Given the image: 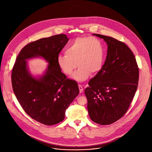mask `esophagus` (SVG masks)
I'll use <instances>...</instances> for the list:
<instances>
[{
    "label": "esophagus",
    "mask_w": 152,
    "mask_h": 152,
    "mask_svg": "<svg viewBox=\"0 0 152 152\" xmlns=\"http://www.w3.org/2000/svg\"><path fill=\"white\" fill-rule=\"evenodd\" d=\"M78 86H79V92H80V93H82V92H83V87L82 86V85H78Z\"/></svg>",
    "instance_id": "obj_1"
}]
</instances>
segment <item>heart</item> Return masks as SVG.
I'll return each mask as SVG.
<instances>
[{
  "label": "heart",
  "mask_w": 152,
  "mask_h": 152,
  "mask_svg": "<svg viewBox=\"0 0 152 152\" xmlns=\"http://www.w3.org/2000/svg\"><path fill=\"white\" fill-rule=\"evenodd\" d=\"M105 49L100 39L93 37L76 38L65 50V55L57 57L61 70L71 75L77 66L73 78L78 81L87 79L91 74L98 73L103 68Z\"/></svg>",
  "instance_id": "1"
}]
</instances>
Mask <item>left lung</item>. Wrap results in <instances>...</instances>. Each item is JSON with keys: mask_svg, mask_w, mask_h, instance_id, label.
<instances>
[{"mask_svg": "<svg viewBox=\"0 0 152 152\" xmlns=\"http://www.w3.org/2000/svg\"><path fill=\"white\" fill-rule=\"evenodd\" d=\"M107 45L102 69L85 90L90 118L101 125L111 124L127 112L137 89L139 68L135 57L122 41L94 34Z\"/></svg>", "mask_w": 152, "mask_h": 152, "instance_id": "left-lung-1", "label": "left lung"}]
</instances>
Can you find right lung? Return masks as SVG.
I'll return each mask as SVG.
<instances>
[{
  "mask_svg": "<svg viewBox=\"0 0 152 152\" xmlns=\"http://www.w3.org/2000/svg\"><path fill=\"white\" fill-rule=\"evenodd\" d=\"M69 38L66 34L53 35L29 42L21 50L12 70L14 93L25 112L32 119L51 126L62 121L67 108L79 94L75 80L61 72L57 57ZM41 56L49 62L45 75L33 78L26 60Z\"/></svg>",
  "mask_w": 152,
  "mask_h": 152,
  "instance_id": "1",
  "label": "right lung"
}]
</instances>
